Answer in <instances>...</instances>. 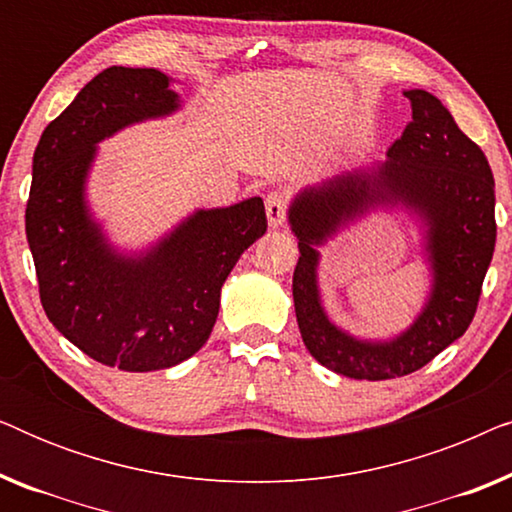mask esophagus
<instances>
[{"mask_svg": "<svg viewBox=\"0 0 512 512\" xmlns=\"http://www.w3.org/2000/svg\"><path fill=\"white\" fill-rule=\"evenodd\" d=\"M265 214H268L270 228L284 226L286 219V195L282 191H272L265 198Z\"/></svg>", "mask_w": 512, "mask_h": 512, "instance_id": "obj_1", "label": "esophagus"}]
</instances>
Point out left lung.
I'll list each match as a JSON object with an SVG mask.
<instances>
[{"mask_svg": "<svg viewBox=\"0 0 512 512\" xmlns=\"http://www.w3.org/2000/svg\"><path fill=\"white\" fill-rule=\"evenodd\" d=\"M412 121L375 170L340 174L291 202L300 258L293 305L305 347L321 366L354 380H394L426 366L466 333L478 310L496 244L494 177L485 153L426 90H405ZM377 204H405L427 226L434 286L408 332L387 343L356 341L325 317L316 286V247Z\"/></svg>", "mask_w": 512, "mask_h": 512, "instance_id": "1", "label": "left lung"}]
</instances>
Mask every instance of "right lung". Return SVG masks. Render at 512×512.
I'll return each instance as SVG.
<instances>
[{"mask_svg": "<svg viewBox=\"0 0 512 512\" xmlns=\"http://www.w3.org/2000/svg\"><path fill=\"white\" fill-rule=\"evenodd\" d=\"M177 109L163 72L109 67L46 125L32 160L25 233L46 317L90 359L128 373L177 366L205 345L223 282L268 230L263 200L249 198L200 209L142 256L109 247L83 195L95 144Z\"/></svg>", "mask_w": 512, "mask_h": 512, "instance_id": "obj_1", "label": "right lung"}]
</instances>
